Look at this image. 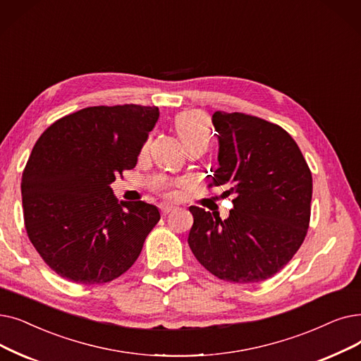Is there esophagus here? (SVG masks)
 Wrapping results in <instances>:
<instances>
[{
	"label": "esophagus",
	"mask_w": 361,
	"mask_h": 361,
	"mask_svg": "<svg viewBox=\"0 0 361 361\" xmlns=\"http://www.w3.org/2000/svg\"><path fill=\"white\" fill-rule=\"evenodd\" d=\"M161 208V214L165 216V215H168L172 209H174L176 207H172V205H169V203H162V205L159 207Z\"/></svg>",
	"instance_id": "1"
}]
</instances>
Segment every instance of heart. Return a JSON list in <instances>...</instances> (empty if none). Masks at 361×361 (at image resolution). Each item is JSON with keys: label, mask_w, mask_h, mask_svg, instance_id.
I'll list each match as a JSON object with an SVG mask.
<instances>
[{"label": "heart", "mask_w": 361, "mask_h": 361, "mask_svg": "<svg viewBox=\"0 0 361 361\" xmlns=\"http://www.w3.org/2000/svg\"><path fill=\"white\" fill-rule=\"evenodd\" d=\"M176 130L181 138V142L185 147L189 146H203L207 147L209 143V121L207 115L197 111L183 112L174 119ZM152 185L156 190L164 192L165 195H174L172 187L174 181H171L165 177H156L152 180Z\"/></svg>", "instance_id": "b5f03b06"}]
</instances>
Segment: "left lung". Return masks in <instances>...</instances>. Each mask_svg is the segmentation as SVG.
<instances>
[{
    "label": "left lung",
    "instance_id": "1",
    "mask_svg": "<svg viewBox=\"0 0 361 361\" xmlns=\"http://www.w3.org/2000/svg\"><path fill=\"white\" fill-rule=\"evenodd\" d=\"M218 168L209 187L233 196L228 218L190 207L189 246L209 273L257 283L280 271L302 245L310 224L312 177L295 140L276 123L215 112Z\"/></svg>",
    "mask_w": 361,
    "mask_h": 361
}]
</instances>
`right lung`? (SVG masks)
<instances>
[{"label":"right lung","mask_w":361,"mask_h":361,"mask_svg":"<svg viewBox=\"0 0 361 361\" xmlns=\"http://www.w3.org/2000/svg\"><path fill=\"white\" fill-rule=\"evenodd\" d=\"M156 106H92L47 128L22 176L29 240L59 276L107 283L138 258L159 209L118 203L111 184L133 169L158 122Z\"/></svg>","instance_id":"add662e5"}]
</instances>
